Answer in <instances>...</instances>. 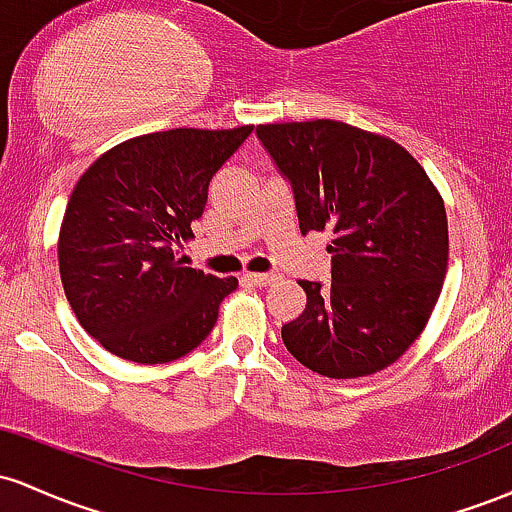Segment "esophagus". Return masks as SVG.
Wrapping results in <instances>:
<instances>
[{
  "label": "esophagus",
  "instance_id": "esophagus-1",
  "mask_svg": "<svg viewBox=\"0 0 512 512\" xmlns=\"http://www.w3.org/2000/svg\"><path fill=\"white\" fill-rule=\"evenodd\" d=\"M244 280H246V283L256 285V287H266V285L275 283V280H278V275H273V273H246Z\"/></svg>",
  "mask_w": 512,
  "mask_h": 512
}]
</instances>
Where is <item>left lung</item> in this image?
<instances>
[{
  "label": "left lung",
  "instance_id": "1",
  "mask_svg": "<svg viewBox=\"0 0 512 512\" xmlns=\"http://www.w3.org/2000/svg\"><path fill=\"white\" fill-rule=\"evenodd\" d=\"M295 193L300 232L331 229V285L300 280L307 307L285 348L333 380L384 370L426 329L447 273L442 195L392 137L341 120L258 125Z\"/></svg>",
  "mask_w": 512,
  "mask_h": 512
}]
</instances>
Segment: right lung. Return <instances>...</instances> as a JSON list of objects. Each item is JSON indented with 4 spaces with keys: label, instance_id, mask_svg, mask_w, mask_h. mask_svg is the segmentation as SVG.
<instances>
[{
    "label": "right lung",
    "instance_id": "1",
    "mask_svg": "<svg viewBox=\"0 0 512 512\" xmlns=\"http://www.w3.org/2000/svg\"><path fill=\"white\" fill-rule=\"evenodd\" d=\"M254 125L132 137L79 176L57 239L62 287L108 353L140 365L179 360L208 338L239 280L181 266L220 166Z\"/></svg>",
    "mask_w": 512,
    "mask_h": 512
}]
</instances>
